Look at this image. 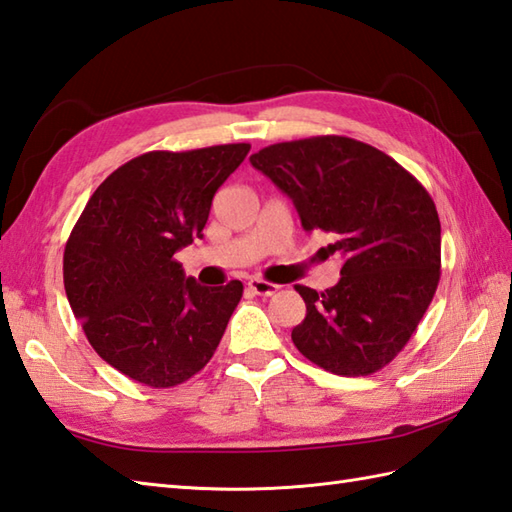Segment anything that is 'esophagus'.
Returning a JSON list of instances; mask_svg holds the SVG:
<instances>
[{"instance_id": "esophagus-1", "label": "esophagus", "mask_w": 512, "mask_h": 512, "mask_svg": "<svg viewBox=\"0 0 512 512\" xmlns=\"http://www.w3.org/2000/svg\"><path fill=\"white\" fill-rule=\"evenodd\" d=\"M247 289L252 291L254 295H263V298H269V295H274L280 287L274 285V282H267V280H260V278H252L247 282Z\"/></svg>"}]
</instances>
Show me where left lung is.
I'll return each mask as SVG.
<instances>
[{
    "mask_svg": "<svg viewBox=\"0 0 512 512\" xmlns=\"http://www.w3.org/2000/svg\"><path fill=\"white\" fill-rule=\"evenodd\" d=\"M249 162L293 201L304 232L335 238L342 278L295 285L306 317L295 348L333 374L366 377L410 342L440 280V219L420 181L390 155L344 135L280 142Z\"/></svg>",
    "mask_w": 512,
    "mask_h": 512,
    "instance_id": "left-lung-1",
    "label": "left lung"
}]
</instances>
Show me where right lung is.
I'll list each match as a JSON object with an SVG mask.
<instances>
[{
	"mask_svg": "<svg viewBox=\"0 0 512 512\" xmlns=\"http://www.w3.org/2000/svg\"><path fill=\"white\" fill-rule=\"evenodd\" d=\"M249 144L151 151L102 181L67 238L63 282L89 344L149 388H173L212 359L243 282L201 287L175 252L201 238L212 197Z\"/></svg>",
	"mask_w": 512,
	"mask_h": 512,
	"instance_id": "obj_1",
	"label": "right lung"
}]
</instances>
